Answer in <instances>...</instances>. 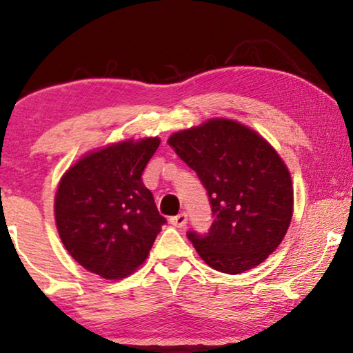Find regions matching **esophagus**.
I'll use <instances>...</instances> for the list:
<instances>
[{
	"label": "esophagus",
	"mask_w": 353,
	"mask_h": 353,
	"mask_svg": "<svg viewBox=\"0 0 353 353\" xmlns=\"http://www.w3.org/2000/svg\"><path fill=\"white\" fill-rule=\"evenodd\" d=\"M170 223H172L173 226H176V228H183V226H186V223H188V215H186V212H181V214L172 216Z\"/></svg>",
	"instance_id": "34e87169"
}]
</instances>
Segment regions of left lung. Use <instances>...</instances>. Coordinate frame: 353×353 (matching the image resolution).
Here are the masks:
<instances>
[{
    "instance_id": "8db88e82",
    "label": "left lung",
    "mask_w": 353,
    "mask_h": 353,
    "mask_svg": "<svg viewBox=\"0 0 353 353\" xmlns=\"http://www.w3.org/2000/svg\"><path fill=\"white\" fill-rule=\"evenodd\" d=\"M168 144L209 194V233L186 234L201 259L228 274L262 263L292 219V181L278 152L254 130L226 119L173 133Z\"/></svg>"
}]
</instances>
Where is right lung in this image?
I'll use <instances>...</instances> for the list:
<instances>
[{"label": "right lung", "instance_id": "1", "mask_svg": "<svg viewBox=\"0 0 353 353\" xmlns=\"http://www.w3.org/2000/svg\"><path fill=\"white\" fill-rule=\"evenodd\" d=\"M159 144V138L127 139L86 154L57 188L62 244L81 267L104 279L133 273L167 223L141 178Z\"/></svg>", "mask_w": 353, "mask_h": 353}]
</instances>
